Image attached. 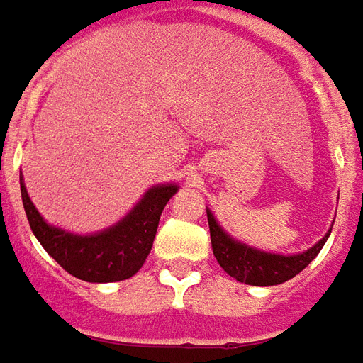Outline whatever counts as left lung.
Returning a JSON list of instances; mask_svg holds the SVG:
<instances>
[{
    "instance_id": "left-lung-1",
    "label": "left lung",
    "mask_w": 363,
    "mask_h": 363,
    "mask_svg": "<svg viewBox=\"0 0 363 363\" xmlns=\"http://www.w3.org/2000/svg\"><path fill=\"white\" fill-rule=\"evenodd\" d=\"M207 220H209L213 254L220 264V268L240 284L262 285V287L284 284L287 279L297 276L299 272H303L313 259L317 258V254L325 246L326 238L333 230L330 228L309 250L293 254V256H284V254L262 252L258 248H252L248 244H242L240 240H235L233 236L227 235L220 228V225L215 220V215L209 209H207Z\"/></svg>"
}]
</instances>
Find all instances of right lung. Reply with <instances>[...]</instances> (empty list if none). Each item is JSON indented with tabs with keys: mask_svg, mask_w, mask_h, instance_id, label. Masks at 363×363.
<instances>
[{
	"mask_svg": "<svg viewBox=\"0 0 363 363\" xmlns=\"http://www.w3.org/2000/svg\"><path fill=\"white\" fill-rule=\"evenodd\" d=\"M21 182L23 207L29 218L30 230L50 256L68 274L89 284H111L133 277L143 268L152 250L160 215L166 203L176 195L177 186L150 187L135 209L117 225L95 235H72L48 225L30 201L27 187Z\"/></svg>",
	"mask_w": 363,
	"mask_h": 363,
	"instance_id": "1",
	"label": "right lung"
}]
</instances>
